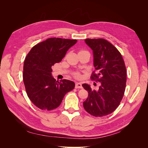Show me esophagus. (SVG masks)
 Instances as JSON below:
<instances>
[{"label": "esophagus", "instance_id": "34e87169", "mask_svg": "<svg viewBox=\"0 0 148 148\" xmlns=\"http://www.w3.org/2000/svg\"><path fill=\"white\" fill-rule=\"evenodd\" d=\"M83 87H82V83H77L75 84V88H79V89H82Z\"/></svg>", "mask_w": 148, "mask_h": 148}]
</instances>
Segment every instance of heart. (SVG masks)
<instances>
[{
  "label": "heart",
  "instance_id": "b5f03b06",
  "mask_svg": "<svg viewBox=\"0 0 148 148\" xmlns=\"http://www.w3.org/2000/svg\"><path fill=\"white\" fill-rule=\"evenodd\" d=\"M74 76H75V77L77 78H79L80 77H81V75H80V74L79 73H78V72L75 73H74Z\"/></svg>",
  "mask_w": 148,
  "mask_h": 148
}]
</instances>
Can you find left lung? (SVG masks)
<instances>
[{"label":"left lung","mask_w":148,"mask_h":148,"mask_svg":"<svg viewBox=\"0 0 148 148\" xmlns=\"http://www.w3.org/2000/svg\"><path fill=\"white\" fill-rule=\"evenodd\" d=\"M85 42L93 51L94 71L91 78L101 83L97 91L83 84L88 92L83 102L87 112L95 117H103L111 114L122 101L126 87L127 70L120 52L104 39H86Z\"/></svg>","instance_id":"1"}]
</instances>
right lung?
I'll return each instance as SVG.
<instances>
[{
    "instance_id": "obj_1",
    "label": "right lung",
    "mask_w": 148,
    "mask_h": 148,
    "mask_svg": "<svg viewBox=\"0 0 148 148\" xmlns=\"http://www.w3.org/2000/svg\"><path fill=\"white\" fill-rule=\"evenodd\" d=\"M76 39L52 38L37 44L31 49L24 62L23 79L26 94L39 109L51 110L59 107L66 94L75 88L68 79L56 81L52 66L59 63Z\"/></svg>"
}]
</instances>
